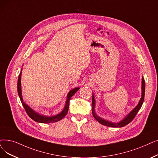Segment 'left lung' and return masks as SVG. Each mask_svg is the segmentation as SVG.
Instances as JSON below:
<instances>
[{
    "label": "left lung",
    "mask_w": 158,
    "mask_h": 158,
    "mask_svg": "<svg viewBox=\"0 0 158 158\" xmlns=\"http://www.w3.org/2000/svg\"><path fill=\"white\" fill-rule=\"evenodd\" d=\"M142 83L141 98L139 102H138V105H137L127 115H126V117L124 119H122L120 122H118V123H115L109 121L107 120H105L103 119H102L101 118L99 117L98 115H97V114H95V98H94V96L93 94L92 95V114H93L94 118L95 119V120H97L99 123H101V125L110 127H125L127 125H128V123H130L134 119L136 114H138V111L139 110L142 105H143L144 98H145V79H144L143 77H142V83Z\"/></svg>",
    "instance_id": "left-lung-1"
}]
</instances>
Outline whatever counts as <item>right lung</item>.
I'll return each instance as SVG.
<instances>
[{"instance_id":"1","label":"right lung","mask_w":158,"mask_h":158,"mask_svg":"<svg viewBox=\"0 0 158 158\" xmlns=\"http://www.w3.org/2000/svg\"><path fill=\"white\" fill-rule=\"evenodd\" d=\"M79 87L75 88L72 89V90L69 92V93L67 95V98H66V104L64 106V109L63 110V111L60 113L58 114L57 115H53V116H45L43 115H40L38 114L37 112H35L31 108H30L28 105L26 104L25 102L23 101V96H22V91H21V72H20L19 75V79H18V83H17V91H18V94L20 98V101L22 102V105L24 106L25 111L26 112L27 114L29 115V117L34 120L36 122L38 123H55L59 121L60 120L62 119L63 118L65 117V115L67 114L68 111V108H69V102L70 98L72 97V96L75 94L77 90H79Z\"/></svg>"}]
</instances>
